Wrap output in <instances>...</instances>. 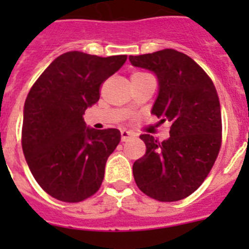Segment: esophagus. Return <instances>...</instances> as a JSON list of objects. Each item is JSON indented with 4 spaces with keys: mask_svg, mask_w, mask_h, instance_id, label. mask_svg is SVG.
<instances>
[{
    "mask_svg": "<svg viewBox=\"0 0 249 249\" xmlns=\"http://www.w3.org/2000/svg\"><path fill=\"white\" fill-rule=\"evenodd\" d=\"M132 137H134V134H133L132 132H129V130H125V129H123V130H121V141H123V142L130 140Z\"/></svg>",
    "mask_w": 249,
    "mask_h": 249,
    "instance_id": "34e87169",
    "label": "esophagus"
}]
</instances>
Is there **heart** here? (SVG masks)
<instances>
[{
    "label": "heart",
    "instance_id": "b5f03b06",
    "mask_svg": "<svg viewBox=\"0 0 249 249\" xmlns=\"http://www.w3.org/2000/svg\"><path fill=\"white\" fill-rule=\"evenodd\" d=\"M134 75H143V73H140V72H137V73H134ZM130 108H132V106H130V105L126 106V109H130Z\"/></svg>",
    "mask_w": 249,
    "mask_h": 249
}]
</instances>
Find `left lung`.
<instances>
[{
    "label": "left lung",
    "mask_w": 249,
    "mask_h": 249,
    "mask_svg": "<svg viewBox=\"0 0 249 249\" xmlns=\"http://www.w3.org/2000/svg\"><path fill=\"white\" fill-rule=\"evenodd\" d=\"M134 67L151 71L159 91L151 112L170 121V137L158 142L141 134L146 154L133 164L142 193L159 201L189 196L212 169L221 147V107L212 80L190 56L173 49L129 56Z\"/></svg>",
    "instance_id": "left-lung-1"
}]
</instances>
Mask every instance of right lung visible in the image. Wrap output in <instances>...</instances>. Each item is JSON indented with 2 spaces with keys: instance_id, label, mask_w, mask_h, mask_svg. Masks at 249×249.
<instances>
[{
  "instance_id": "right-lung-1",
  "label": "right lung",
  "mask_w": 249,
  "mask_h": 249,
  "mask_svg": "<svg viewBox=\"0 0 249 249\" xmlns=\"http://www.w3.org/2000/svg\"><path fill=\"white\" fill-rule=\"evenodd\" d=\"M126 55L68 52L50 63L29 90L23 109L21 147L37 183L58 200L79 203L97 193L119 129L88 126L84 113L99 99L103 81Z\"/></svg>"
}]
</instances>
